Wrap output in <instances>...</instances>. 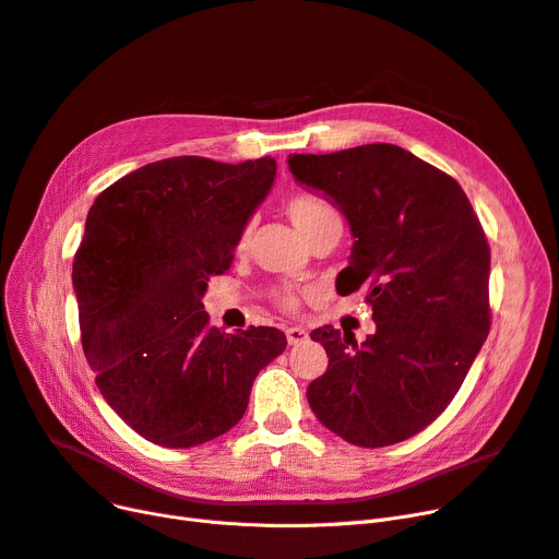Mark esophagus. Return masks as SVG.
<instances>
[{
  "instance_id": "1",
  "label": "esophagus",
  "mask_w": 559,
  "mask_h": 559,
  "mask_svg": "<svg viewBox=\"0 0 559 559\" xmlns=\"http://www.w3.org/2000/svg\"><path fill=\"white\" fill-rule=\"evenodd\" d=\"M307 330L305 328H298V325H294V328H286V341H288V345H298V343H302V341H307Z\"/></svg>"
}]
</instances>
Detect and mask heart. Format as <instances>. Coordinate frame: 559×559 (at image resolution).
<instances>
[{"instance_id": "1", "label": "heart", "mask_w": 559, "mask_h": 559, "mask_svg": "<svg viewBox=\"0 0 559 559\" xmlns=\"http://www.w3.org/2000/svg\"><path fill=\"white\" fill-rule=\"evenodd\" d=\"M286 209V216L290 218V223H294V227L305 236V238H311L316 231H321L323 227L328 225H334L338 223L341 225V218H338V211L325 202L323 198H316L311 193H296L290 195L284 204ZM248 241V229L243 231L241 236V248L246 246ZM282 305L286 309H296V298L286 294L282 298Z\"/></svg>"}]
</instances>
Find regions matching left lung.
Segmentation results:
<instances>
[{
    "mask_svg": "<svg viewBox=\"0 0 559 559\" xmlns=\"http://www.w3.org/2000/svg\"><path fill=\"white\" fill-rule=\"evenodd\" d=\"M300 186L323 193L355 238L343 296L366 288L376 332L318 328L328 370L307 389L316 418L361 448L418 435L460 391L489 334V243L462 186L412 152L373 143L290 154Z\"/></svg>",
    "mask_w": 559,
    "mask_h": 559,
    "instance_id": "1",
    "label": "left lung"
}]
</instances>
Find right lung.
<instances>
[{"mask_svg":"<svg viewBox=\"0 0 559 559\" xmlns=\"http://www.w3.org/2000/svg\"><path fill=\"white\" fill-rule=\"evenodd\" d=\"M275 175L271 156H173L124 175L88 211L72 265L84 355L104 401L156 445L225 435L286 348L275 328H209L202 305Z\"/></svg>","mask_w":559,"mask_h":559,"instance_id":"right-lung-1","label":"right lung"}]
</instances>
